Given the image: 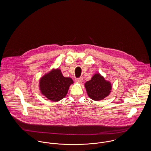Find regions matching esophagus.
<instances>
[{
  "label": "esophagus",
  "instance_id": "34e87169",
  "mask_svg": "<svg viewBox=\"0 0 151 151\" xmlns=\"http://www.w3.org/2000/svg\"><path fill=\"white\" fill-rule=\"evenodd\" d=\"M76 82H77V83H81V82H82V81H83V78H78V79H76Z\"/></svg>",
  "mask_w": 151,
  "mask_h": 151
}]
</instances>
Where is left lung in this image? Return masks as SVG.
I'll return each instance as SVG.
<instances>
[{
    "label": "left lung",
    "instance_id": "8db88e82",
    "mask_svg": "<svg viewBox=\"0 0 151 151\" xmlns=\"http://www.w3.org/2000/svg\"><path fill=\"white\" fill-rule=\"evenodd\" d=\"M84 86L88 96L95 101H99L107 97L112 89L111 83L105 80L99 73H95Z\"/></svg>",
    "mask_w": 151,
    "mask_h": 151
}]
</instances>
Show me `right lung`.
<instances>
[{
	"instance_id": "1",
	"label": "right lung",
	"mask_w": 151,
	"mask_h": 151,
	"mask_svg": "<svg viewBox=\"0 0 151 151\" xmlns=\"http://www.w3.org/2000/svg\"><path fill=\"white\" fill-rule=\"evenodd\" d=\"M73 81L71 78L63 76L60 69H53L39 80L41 93L49 100L58 101L65 98Z\"/></svg>"
}]
</instances>
